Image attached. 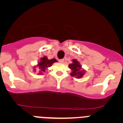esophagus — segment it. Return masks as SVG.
I'll list each match as a JSON object with an SVG mask.
<instances>
[{"label":"esophagus","instance_id":"34e87169","mask_svg":"<svg viewBox=\"0 0 123 123\" xmlns=\"http://www.w3.org/2000/svg\"><path fill=\"white\" fill-rule=\"evenodd\" d=\"M59 62L61 63V64H63L64 62V59H59Z\"/></svg>","mask_w":123,"mask_h":123}]
</instances>
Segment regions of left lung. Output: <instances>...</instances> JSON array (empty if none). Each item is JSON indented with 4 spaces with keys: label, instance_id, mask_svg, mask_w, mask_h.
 I'll return each mask as SVG.
<instances>
[{
    "label": "left lung",
    "instance_id": "1",
    "mask_svg": "<svg viewBox=\"0 0 123 123\" xmlns=\"http://www.w3.org/2000/svg\"><path fill=\"white\" fill-rule=\"evenodd\" d=\"M73 63L69 64L68 67L71 69L72 72L70 75L72 77H75L77 79L82 77L85 74V70L82 69L81 65L77 59H73Z\"/></svg>",
    "mask_w": 123,
    "mask_h": 123
}]
</instances>
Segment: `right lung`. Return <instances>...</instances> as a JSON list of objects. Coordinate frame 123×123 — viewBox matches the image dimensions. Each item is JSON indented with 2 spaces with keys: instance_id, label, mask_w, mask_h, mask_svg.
Masks as SVG:
<instances>
[{
  "instance_id": "right-lung-1",
  "label": "right lung",
  "mask_w": 123,
  "mask_h": 123,
  "mask_svg": "<svg viewBox=\"0 0 123 123\" xmlns=\"http://www.w3.org/2000/svg\"><path fill=\"white\" fill-rule=\"evenodd\" d=\"M57 62V61L55 58H53V59H48L47 56H44L43 58H41L39 62H38L37 65L36 66L34 67L33 71L34 72H36V68L38 67L39 71H38V74H39V75L40 74H43V73H44L46 71V70L48 69V68L52 66V65L54 62Z\"/></svg>"
}]
</instances>
